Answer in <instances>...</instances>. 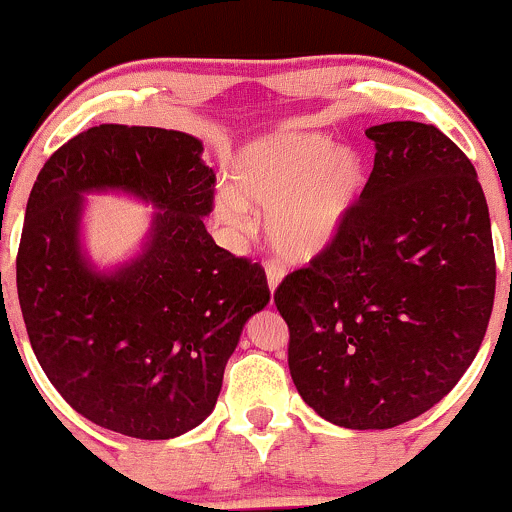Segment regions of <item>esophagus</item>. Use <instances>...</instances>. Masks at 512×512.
I'll list each match as a JSON object with an SVG mask.
<instances>
[{"instance_id": "obj_1", "label": "esophagus", "mask_w": 512, "mask_h": 512, "mask_svg": "<svg viewBox=\"0 0 512 512\" xmlns=\"http://www.w3.org/2000/svg\"><path fill=\"white\" fill-rule=\"evenodd\" d=\"M283 276L285 273L278 263H273V261L266 263V280H268V290H271V293H276V288L280 285V280H283Z\"/></svg>"}]
</instances>
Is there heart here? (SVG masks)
Returning <instances> with one entry per match:
<instances>
[{"label":"heart","mask_w":512,"mask_h":512,"mask_svg":"<svg viewBox=\"0 0 512 512\" xmlns=\"http://www.w3.org/2000/svg\"><path fill=\"white\" fill-rule=\"evenodd\" d=\"M234 188L214 192V219L234 236L268 214V244L288 263H312L342 236L366 183L359 153L317 131L285 129L251 141L234 161Z\"/></svg>","instance_id":"obj_1"}]
</instances>
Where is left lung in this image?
Wrapping results in <instances>:
<instances>
[{
  "instance_id": "obj_1",
  "label": "left lung",
  "mask_w": 512,
  "mask_h": 512,
  "mask_svg": "<svg viewBox=\"0 0 512 512\" xmlns=\"http://www.w3.org/2000/svg\"><path fill=\"white\" fill-rule=\"evenodd\" d=\"M337 244L278 285L288 366L339 427L388 430L437 405L476 359L496 295L491 217L437 126L388 122Z\"/></svg>"
}]
</instances>
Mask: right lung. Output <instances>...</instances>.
<instances>
[{
    "mask_svg": "<svg viewBox=\"0 0 512 512\" xmlns=\"http://www.w3.org/2000/svg\"><path fill=\"white\" fill-rule=\"evenodd\" d=\"M202 151L183 131L92 126L48 158L26 205L16 290L31 349L70 408L126 437L200 425L241 329L271 300L263 268L207 234L214 173ZM90 191L157 210L140 254L114 269L81 246Z\"/></svg>",
    "mask_w": 512,
    "mask_h": 512,
    "instance_id": "right-lung-1",
    "label": "right lung"
}]
</instances>
